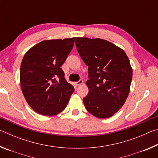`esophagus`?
<instances>
[{
	"mask_svg": "<svg viewBox=\"0 0 158 158\" xmlns=\"http://www.w3.org/2000/svg\"><path fill=\"white\" fill-rule=\"evenodd\" d=\"M83 82H84V81H83V80H82V79H80L79 81L75 82V84H76L77 85H79L82 84H83Z\"/></svg>",
	"mask_w": 158,
	"mask_h": 158,
	"instance_id": "1",
	"label": "esophagus"
}]
</instances>
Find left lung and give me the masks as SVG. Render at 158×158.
<instances>
[{
  "instance_id": "obj_1",
  "label": "left lung",
  "mask_w": 158,
  "mask_h": 158,
  "mask_svg": "<svg viewBox=\"0 0 158 158\" xmlns=\"http://www.w3.org/2000/svg\"><path fill=\"white\" fill-rule=\"evenodd\" d=\"M77 52L88 67L85 82L89 93L84 98L86 110L99 118L113 116L124 105L130 93L132 69L121 48L100 38L77 37Z\"/></svg>"
}]
</instances>
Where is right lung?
Listing matches in <instances>:
<instances>
[{"mask_svg": "<svg viewBox=\"0 0 158 158\" xmlns=\"http://www.w3.org/2000/svg\"><path fill=\"white\" fill-rule=\"evenodd\" d=\"M76 37L44 40L25 53L20 68V84L29 106L44 116L65 109L74 91L60 68L73 49Z\"/></svg>", "mask_w": 158, "mask_h": 158, "instance_id": "add662e5", "label": "right lung"}]
</instances>
